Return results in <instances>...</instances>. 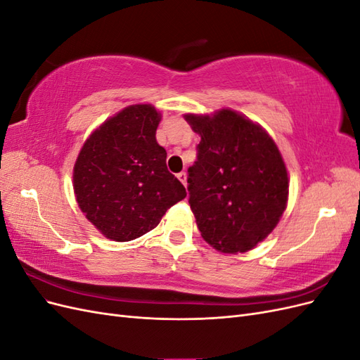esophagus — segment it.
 Returning a JSON list of instances; mask_svg holds the SVG:
<instances>
[{
	"mask_svg": "<svg viewBox=\"0 0 360 360\" xmlns=\"http://www.w3.org/2000/svg\"><path fill=\"white\" fill-rule=\"evenodd\" d=\"M177 179L184 184V186H186L188 184V177H186V172H179L177 174Z\"/></svg>",
	"mask_w": 360,
	"mask_h": 360,
	"instance_id": "34e87169",
	"label": "esophagus"
}]
</instances>
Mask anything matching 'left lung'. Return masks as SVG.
Instances as JSON below:
<instances>
[{"label":"left lung","instance_id":"8db88e82","mask_svg":"<svg viewBox=\"0 0 360 360\" xmlns=\"http://www.w3.org/2000/svg\"><path fill=\"white\" fill-rule=\"evenodd\" d=\"M184 120L201 136L188 169L198 230L221 252H246L275 230L287 209L284 159L263 127L228 108Z\"/></svg>","mask_w":360,"mask_h":360}]
</instances>
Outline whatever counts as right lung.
<instances>
[{
  "instance_id": "1",
  "label": "right lung",
  "mask_w": 360,
  "mask_h": 360,
  "mask_svg": "<svg viewBox=\"0 0 360 360\" xmlns=\"http://www.w3.org/2000/svg\"><path fill=\"white\" fill-rule=\"evenodd\" d=\"M159 122L153 105H130L94 130L75 162L79 209L111 240L144 236L186 197L167 168V150L156 141Z\"/></svg>"
}]
</instances>
